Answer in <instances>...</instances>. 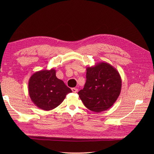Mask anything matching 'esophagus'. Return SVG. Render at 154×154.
<instances>
[{"label":"esophagus","instance_id":"1","mask_svg":"<svg viewBox=\"0 0 154 154\" xmlns=\"http://www.w3.org/2000/svg\"><path fill=\"white\" fill-rule=\"evenodd\" d=\"M71 90L74 93H76V92H77L78 91V88H72Z\"/></svg>","mask_w":154,"mask_h":154}]
</instances>
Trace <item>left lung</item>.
Masks as SVG:
<instances>
[{"label": "left lung", "instance_id": "8db88e82", "mask_svg": "<svg viewBox=\"0 0 154 154\" xmlns=\"http://www.w3.org/2000/svg\"><path fill=\"white\" fill-rule=\"evenodd\" d=\"M86 83L78 92L88 109L96 112L106 110L114 105L122 91V78L117 69L106 62L87 67Z\"/></svg>", "mask_w": 154, "mask_h": 154}]
</instances>
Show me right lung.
<instances>
[{
    "label": "right lung",
    "mask_w": 154,
    "mask_h": 154,
    "mask_svg": "<svg viewBox=\"0 0 154 154\" xmlns=\"http://www.w3.org/2000/svg\"><path fill=\"white\" fill-rule=\"evenodd\" d=\"M28 91L33 103L44 110L57 107L66 95L72 92L62 80L56 76V71L53 69L32 74L29 80Z\"/></svg>",
    "instance_id": "right-lung-1"
}]
</instances>
